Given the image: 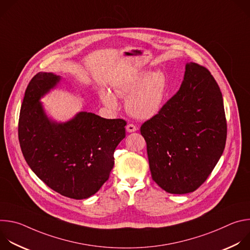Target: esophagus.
<instances>
[{
	"label": "esophagus",
	"mask_w": 250,
	"mask_h": 250,
	"mask_svg": "<svg viewBox=\"0 0 250 250\" xmlns=\"http://www.w3.org/2000/svg\"><path fill=\"white\" fill-rule=\"evenodd\" d=\"M125 128H126V131H127V132H133V131H135V130L137 129L136 126H135L134 125H132V124H128Z\"/></svg>",
	"instance_id": "obj_1"
}]
</instances>
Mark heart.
I'll use <instances>...</instances> for the list:
<instances>
[{"instance_id":"heart-1","label":"heart","mask_w":250,"mask_h":250,"mask_svg":"<svg viewBox=\"0 0 250 250\" xmlns=\"http://www.w3.org/2000/svg\"><path fill=\"white\" fill-rule=\"evenodd\" d=\"M167 89V79L162 71L140 73L115 86V94L126 97L125 108L134 118L146 120L154 117L161 109ZM103 103L112 110L118 109V101L109 91L101 92Z\"/></svg>"}]
</instances>
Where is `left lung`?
<instances>
[{"mask_svg": "<svg viewBox=\"0 0 250 250\" xmlns=\"http://www.w3.org/2000/svg\"><path fill=\"white\" fill-rule=\"evenodd\" d=\"M181 87L142 124L153 181L170 194L197 190L220 160L227 140L223 95L209 71L186 64Z\"/></svg>", "mask_w": 250, "mask_h": 250, "instance_id": "obj_1", "label": "left lung"}]
</instances>
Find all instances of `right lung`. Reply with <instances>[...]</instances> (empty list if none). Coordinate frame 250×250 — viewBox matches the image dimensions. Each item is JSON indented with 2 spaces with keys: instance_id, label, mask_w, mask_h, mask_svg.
Returning a JSON list of instances; mask_svg holds the SVG:
<instances>
[{
  "instance_id": "obj_1",
  "label": "right lung",
  "mask_w": 250,
  "mask_h": 250,
  "mask_svg": "<svg viewBox=\"0 0 250 250\" xmlns=\"http://www.w3.org/2000/svg\"><path fill=\"white\" fill-rule=\"evenodd\" d=\"M59 81L53 73L40 72L28 83L19 119L20 146L30 169L49 188L87 199L109 179L126 122L87 112L66 123L49 120L40 100Z\"/></svg>"
}]
</instances>
